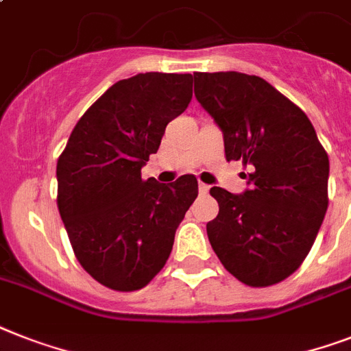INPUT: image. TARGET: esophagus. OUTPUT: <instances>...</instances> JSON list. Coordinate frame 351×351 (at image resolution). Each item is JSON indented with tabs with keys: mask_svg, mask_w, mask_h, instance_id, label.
<instances>
[{
	"mask_svg": "<svg viewBox=\"0 0 351 351\" xmlns=\"http://www.w3.org/2000/svg\"><path fill=\"white\" fill-rule=\"evenodd\" d=\"M209 189H210V185H207V184L198 185V191H200V195H207V193H209Z\"/></svg>",
	"mask_w": 351,
	"mask_h": 351,
	"instance_id": "esophagus-1",
	"label": "esophagus"
}]
</instances>
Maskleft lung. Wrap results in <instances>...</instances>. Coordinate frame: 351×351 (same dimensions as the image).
Here are the masks:
<instances>
[{
    "instance_id": "left-lung-1",
    "label": "left lung",
    "mask_w": 351,
    "mask_h": 351,
    "mask_svg": "<svg viewBox=\"0 0 351 351\" xmlns=\"http://www.w3.org/2000/svg\"><path fill=\"white\" fill-rule=\"evenodd\" d=\"M195 95L223 133L227 160L249 167L247 189L213 187L220 213L207 223L223 267L249 287L299 269L328 209L330 162L303 110L258 75L195 73Z\"/></svg>"
}]
</instances>
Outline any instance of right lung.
Masks as SVG:
<instances>
[{"label": "right lung", "instance_id": "obj_1", "mask_svg": "<svg viewBox=\"0 0 351 351\" xmlns=\"http://www.w3.org/2000/svg\"><path fill=\"white\" fill-rule=\"evenodd\" d=\"M193 97L191 73H138L108 88L79 119L57 160V207L79 263L119 292L166 265L198 182L142 180L166 126Z\"/></svg>", "mask_w": 351, "mask_h": 351}]
</instances>
